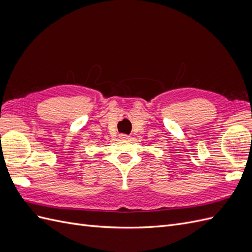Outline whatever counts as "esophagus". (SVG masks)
Here are the masks:
<instances>
[{"instance_id": "esophagus-1", "label": "esophagus", "mask_w": 252, "mask_h": 252, "mask_svg": "<svg viewBox=\"0 0 252 252\" xmlns=\"http://www.w3.org/2000/svg\"><path fill=\"white\" fill-rule=\"evenodd\" d=\"M120 139L123 140V141H128L129 140V135H127V134H121L120 135Z\"/></svg>"}]
</instances>
